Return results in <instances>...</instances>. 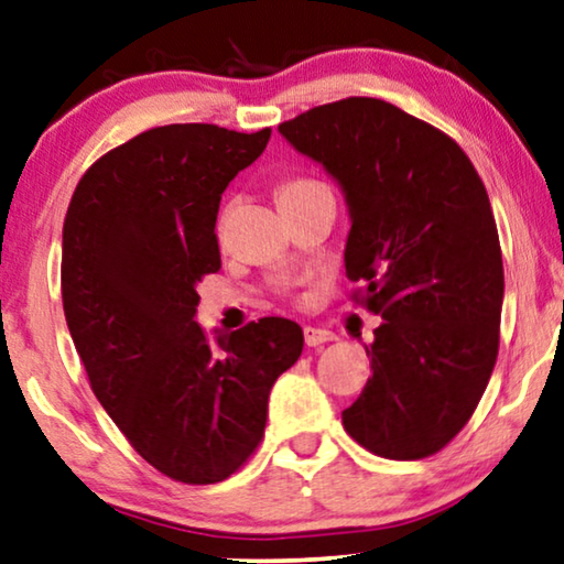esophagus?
<instances>
[{
  "instance_id": "1",
  "label": "esophagus",
  "mask_w": 564,
  "mask_h": 564,
  "mask_svg": "<svg viewBox=\"0 0 564 564\" xmlns=\"http://www.w3.org/2000/svg\"><path fill=\"white\" fill-rule=\"evenodd\" d=\"M304 339L308 347H322L326 341H334L336 334L329 329H316V326H306L304 329Z\"/></svg>"
}]
</instances>
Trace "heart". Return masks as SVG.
Masks as SVG:
<instances>
[{
  "mask_svg": "<svg viewBox=\"0 0 564 564\" xmlns=\"http://www.w3.org/2000/svg\"><path fill=\"white\" fill-rule=\"evenodd\" d=\"M318 187H324V184H318V182H314V180H304V176H296V180H289V182L281 184L279 192H275V199L285 202V199H293V197L306 195V192L318 189Z\"/></svg>",
  "mask_w": 564,
  "mask_h": 564,
  "instance_id": "heart-1",
  "label": "heart"
}]
</instances>
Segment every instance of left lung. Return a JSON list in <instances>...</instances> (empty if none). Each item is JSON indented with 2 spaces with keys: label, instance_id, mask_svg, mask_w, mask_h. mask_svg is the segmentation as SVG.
I'll use <instances>...</instances> for the list:
<instances>
[{
  "label": "left lung",
  "instance_id": "left-lung-1",
  "mask_svg": "<svg viewBox=\"0 0 564 564\" xmlns=\"http://www.w3.org/2000/svg\"><path fill=\"white\" fill-rule=\"evenodd\" d=\"M349 205L347 279L382 316L372 377L341 413L367 451L417 460L460 433L499 355L503 263L497 220L466 151L380 98H344L283 121Z\"/></svg>",
  "mask_w": 564,
  "mask_h": 564
}]
</instances>
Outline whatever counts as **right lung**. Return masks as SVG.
I'll return each mask as SVG.
<instances>
[{
  "label": "right lung",
  "instance_id": "right-lung-1",
  "mask_svg": "<svg viewBox=\"0 0 564 564\" xmlns=\"http://www.w3.org/2000/svg\"><path fill=\"white\" fill-rule=\"evenodd\" d=\"M271 129L156 126L90 164L63 223V308L90 390L133 451L182 484H217L263 441L268 394L304 349L265 316L209 341L197 283L220 271L223 192Z\"/></svg>",
  "mask_w": 564,
  "mask_h": 564
}]
</instances>
